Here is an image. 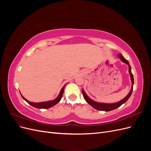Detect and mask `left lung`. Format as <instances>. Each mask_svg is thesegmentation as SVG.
Segmentation results:
<instances>
[{
  "instance_id": "left-lung-1",
  "label": "left lung",
  "mask_w": 151,
  "mask_h": 151,
  "mask_svg": "<svg viewBox=\"0 0 151 151\" xmlns=\"http://www.w3.org/2000/svg\"><path fill=\"white\" fill-rule=\"evenodd\" d=\"M118 57L120 58V60L123 62L126 63L128 65H129V72L130 76V79H131V82H132V87H131V89L129 93L127 94L126 97H125L123 99L120 100V101H118L116 103H99L94 101V100L91 99L88 95L86 94L85 93V91L84 89H82V93H83V96L86 101V102L88 104H89L91 106L93 107L94 109H97V110L99 111H109L113 110V109H115L117 108L120 107L122 104L123 103H125L129 98L130 97V96L132 93V91H133V86H134V76L133 74H132V71H131V67L130 65L129 62L126 59L123 57L122 54L119 53L118 55Z\"/></svg>"
}]
</instances>
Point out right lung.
<instances>
[{"instance_id": "right-lung-1", "label": "right lung", "mask_w": 151, "mask_h": 151, "mask_svg": "<svg viewBox=\"0 0 151 151\" xmlns=\"http://www.w3.org/2000/svg\"><path fill=\"white\" fill-rule=\"evenodd\" d=\"M66 84H65L64 86H63V88H62L61 91L60 93H59L58 96L53 100H52V101H45V102H40V103H33V102H30L28 100H27L25 98H24L22 96V94H21V96L22 97L25 101L28 103V104H29L30 105H31L32 106H33L35 108H38V109H48L51 108L55 105L57 104L59 101H60L62 98V96H63V91H64V88H65V86H66Z\"/></svg>"}]
</instances>
